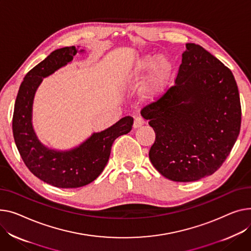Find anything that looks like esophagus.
<instances>
[{
    "label": "esophagus",
    "mask_w": 251,
    "mask_h": 251,
    "mask_svg": "<svg viewBox=\"0 0 251 251\" xmlns=\"http://www.w3.org/2000/svg\"><path fill=\"white\" fill-rule=\"evenodd\" d=\"M144 123H145V122H144L142 117H139V116H138V117H135L134 123H133V127H134V128H139V127H141Z\"/></svg>",
    "instance_id": "esophagus-1"
}]
</instances>
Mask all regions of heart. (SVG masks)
Masks as SVG:
<instances>
[{
  "label": "heart",
  "mask_w": 251,
  "mask_h": 251,
  "mask_svg": "<svg viewBox=\"0 0 251 251\" xmlns=\"http://www.w3.org/2000/svg\"><path fill=\"white\" fill-rule=\"evenodd\" d=\"M150 74L143 86V95L147 99H154L160 96L170 80L173 65L171 61L163 56L157 58L155 55L144 54L135 62L132 71V76L141 78L150 70Z\"/></svg>",
  "instance_id": "b5f03b06"
}]
</instances>
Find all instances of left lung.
<instances>
[{"mask_svg":"<svg viewBox=\"0 0 251 251\" xmlns=\"http://www.w3.org/2000/svg\"><path fill=\"white\" fill-rule=\"evenodd\" d=\"M175 86L141 110L155 132L152 165L174 181L211 176L240 132L241 106L232 72L202 46L187 43Z\"/></svg>","mask_w":251,"mask_h":251,"instance_id":"8db88e82","label":"left lung"}]
</instances>
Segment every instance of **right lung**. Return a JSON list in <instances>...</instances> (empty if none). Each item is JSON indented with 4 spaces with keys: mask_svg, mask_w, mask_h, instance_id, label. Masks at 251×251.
Returning a JSON list of instances; mask_svg holds the SVG:
<instances>
[{
    "mask_svg": "<svg viewBox=\"0 0 251 251\" xmlns=\"http://www.w3.org/2000/svg\"><path fill=\"white\" fill-rule=\"evenodd\" d=\"M77 52L75 46L56 49L34 66L21 83L13 115V135L24 163L39 179L61 189L79 188L95 180L105 169L115 139L129 133L133 125L132 117H123L70 150L51 149L40 142L32 124L35 93L44 77L71 62Z\"/></svg>",
    "mask_w": 251,
    "mask_h": 251,
    "instance_id": "obj_1",
    "label": "right lung"
}]
</instances>
